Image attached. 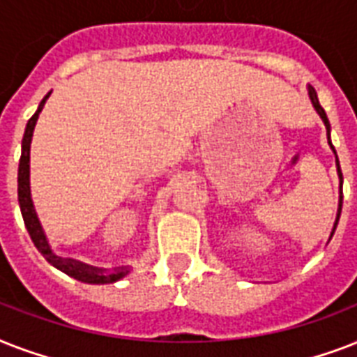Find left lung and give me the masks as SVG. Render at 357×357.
<instances>
[{
  "mask_svg": "<svg viewBox=\"0 0 357 357\" xmlns=\"http://www.w3.org/2000/svg\"><path fill=\"white\" fill-rule=\"evenodd\" d=\"M310 98H311V103H313V107L317 109V113L321 114L322 122H324V126H326V131H328V142H330V122H328V116L326 113H324V109L321 107V103H319V98H317V92L313 86H310ZM330 146H332V142H330ZM333 150V146H332ZM333 153H335V150H333ZM335 162H337V172H339V178H341V183H343V174H341V168H339V159H337V153H335ZM341 207H343V196H339V209H337V217H335V222H333V229H332V235L333 231H335V228H337V222H339V217H341Z\"/></svg>",
  "mask_w": 357,
  "mask_h": 357,
  "instance_id": "left-lung-1",
  "label": "left lung"
}]
</instances>
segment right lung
<instances>
[{
	"instance_id": "add662e5",
	"label": "right lung",
	"mask_w": 357,
	"mask_h": 357,
	"mask_svg": "<svg viewBox=\"0 0 357 357\" xmlns=\"http://www.w3.org/2000/svg\"><path fill=\"white\" fill-rule=\"evenodd\" d=\"M52 92H47L44 100L40 102L36 113L33 114L27 122V128H25L24 140H22V157H20V167H18V202L20 209H22V217H24L25 228L29 231L31 241L35 243L36 250L40 252L44 257H46L47 263H52L55 268L63 271L64 274L79 280V282L85 283H113L120 278H123L129 272L128 266H120V268H114V271H105V268H96V266H89L85 263H79V261L74 259H63V257H57L53 254L50 244L46 241V235L42 231V226L38 222V217H36L35 207H33V200H31V187H29V151H31V139H33V131H35L36 120H38V114H40L44 103L50 98Z\"/></svg>"
}]
</instances>
